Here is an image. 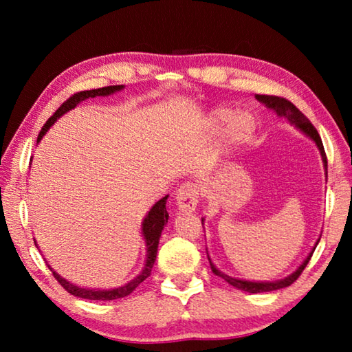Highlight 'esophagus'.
<instances>
[{"mask_svg": "<svg viewBox=\"0 0 352 352\" xmlns=\"http://www.w3.org/2000/svg\"><path fill=\"white\" fill-rule=\"evenodd\" d=\"M178 210L183 212H190L199 204V188L195 183H183L175 194Z\"/></svg>", "mask_w": 352, "mask_h": 352, "instance_id": "34e87169", "label": "esophagus"}]
</instances>
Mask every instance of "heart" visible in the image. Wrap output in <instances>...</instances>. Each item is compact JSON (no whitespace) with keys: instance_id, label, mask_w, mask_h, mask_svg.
<instances>
[{"instance_id":"b5f03b06","label":"heart","mask_w":352,"mask_h":352,"mask_svg":"<svg viewBox=\"0 0 352 352\" xmlns=\"http://www.w3.org/2000/svg\"><path fill=\"white\" fill-rule=\"evenodd\" d=\"M233 118V110L226 109V107H219V109L211 113V122L214 126H223L225 122H228ZM256 127L254 118L247 111H242L239 115H236L231 121L228 127V140L231 142H243L247 141L250 136L253 135Z\"/></svg>"}]
</instances>
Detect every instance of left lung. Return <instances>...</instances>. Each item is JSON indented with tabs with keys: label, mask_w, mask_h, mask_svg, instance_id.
Segmentation results:
<instances>
[{
	"label": "left lung",
	"mask_w": 352,
	"mask_h": 352,
	"mask_svg": "<svg viewBox=\"0 0 352 352\" xmlns=\"http://www.w3.org/2000/svg\"><path fill=\"white\" fill-rule=\"evenodd\" d=\"M256 99L259 100V102L264 104L267 109H272L273 111L276 113L279 118H285L287 121L292 124V126H295L298 130H301L302 133L306 136H309L315 144H317L318 151L321 153V158H323V164H324V169L327 170V160H326V153H324V147H323V142H321L320 135L317 132V129L312 126V122L309 121V119L302 115V113L296 109V107L287 100L285 98H279V96H267V94H256ZM327 175V172H326ZM320 239L315 243V247L318 245ZM315 247L312 248V252L309 253L307 258L302 261V264L298 267V269L292 273V275L285 276L284 279H279V281H272V283H254V281H245V279H237V278H231L228 275H225L220 270L216 269V265L212 264L210 256H208V259H210V265H211V270L214 275L220 276L222 279H225L226 283L233 285V287L239 289V290H245L248 294H261V292H272V290H278V289H284V287H289L290 284H294L298 276L301 275L302 270L306 269L307 262L311 261L312 258V253L315 252Z\"/></svg>",
	"instance_id": "1"
}]
</instances>
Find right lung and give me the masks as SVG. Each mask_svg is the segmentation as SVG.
<instances>
[{"label":"right lung","instance_id":"add662e5","mask_svg":"<svg viewBox=\"0 0 352 352\" xmlns=\"http://www.w3.org/2000/svg\"><path fill=\"white\" fill-rule=\"evenodd\" d=\"M124 85H110V87H104V88H98V90H88V91H80L76 93L71 96L68 100L58 107L57 111L52 115L50 119H47L46 124L41 127L37 142H40V140L43 138L45 133L50 130V127L54 124L58 118L65 113L73 110L74 107L82 102V100L90 99V98H96V96H109V94L116 93L119 90H122ZM169 195H166L162 200H158L157 204L152 206V210L148 211V214L146 216V219L142 220V236H144L146 241V250H147V259L144 264V269L141 270V273L136 278H133L132 281L127 283L122 287H116V289H109V290H98V289H83L79 287V285H74L73 283L67 281V279L62 278L58 273H56L54 270L51 269L52 275L58 281V284L68 292V294L83 298V300H99V301H110V300H118V298H124L132 294V292L138 287V285L144 281L146 278L151 276L152 267L155 264V259H157V252H158V242H160V236H162V231L164 228V225L168 223L169 214L166 211V200H168Z\"/></svg>","mask_w":352,"mask_h":352}]
</instances>
